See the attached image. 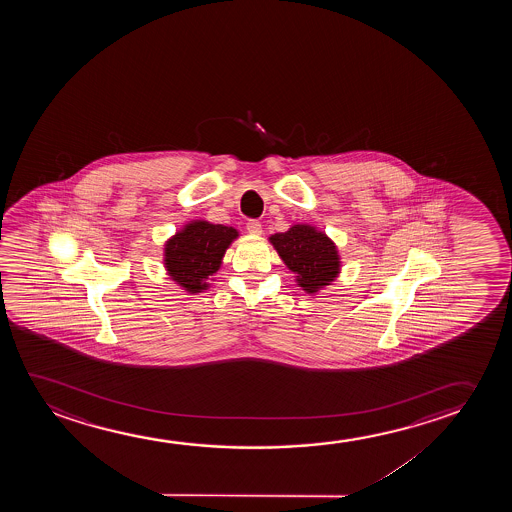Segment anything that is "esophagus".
I'll return each mask as SVG.
<instances>
[{
	"label": "esophagus",
	"instance_id": "34e87169",
	"mask_svg": "<svg viewBox=\"0 0 512 512\" xmlns=\"http://www.w3.org/2000/svg\"><path fill=\"white\" fill-rule=\"evenodd\" d=\"M246 229L250 234H255V236H259L262 234V224H260L259 220H248V224H246Z\"/></svg>",
	"mask_w": 512,
	"mask_h": 512
}]
</instances>
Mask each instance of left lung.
Here are the masks:
<instances>
[{"instance_id":"1","label":"left lung","mask_w":512,"mask_h":512,"mask_svg":"<svg viewBox=\"0 0 512 512\" xmlns=\"http://www.w3.org/2000/svg\"><path fill=\"white\" fill-rule=\"evenodd\" d=\"M269 241L285 266L297 274V285L308 294H316L336 280L341 269L336 245L313 225H292L287 232L271 236Z\"/></svg>"}]
</instances>
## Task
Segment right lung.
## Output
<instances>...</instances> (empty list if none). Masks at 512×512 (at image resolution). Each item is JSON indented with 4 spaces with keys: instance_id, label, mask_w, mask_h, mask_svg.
I'll return each instance as SVG.
<instances>
[{
    "instance_id": "add662e5",
    "label": "right lung",
    "mask_w": 512,
    "mask_h": 512,
    "mask_svg": "<svg viewBox=\"0 0 512 512\" xmlns=\"http://www.w3.org/2000/svg\"><path fill=\"white\" fill-rule=\"evenodd\" d=\"M239 234L234 227L194 220L176 232L164 248V267L171 280L190 294L210 287L208 278L217 273L225 250Z\"/></svg>"
}]
</instances>
